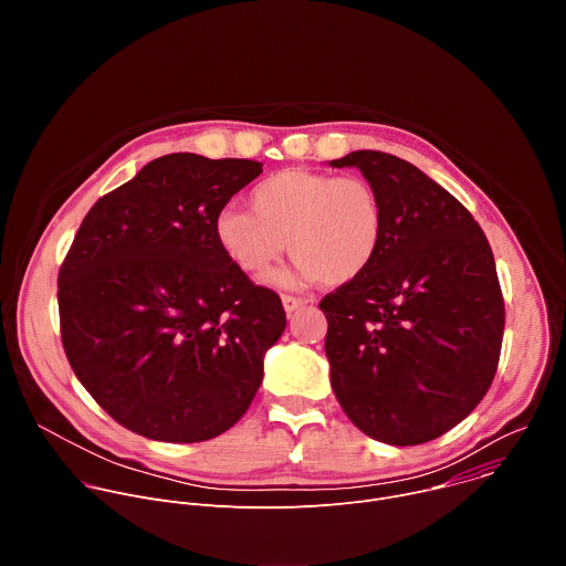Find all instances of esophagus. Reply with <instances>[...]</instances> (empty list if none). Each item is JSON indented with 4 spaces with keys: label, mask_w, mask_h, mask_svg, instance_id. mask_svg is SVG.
Wrapping results in <instances>:
<instances>
[{
    "label": "esophagus",
    "mask_w": 566,
    "mask_h": 566,
    "mask_svg": "<svg viewBox=\"0 0 566 566\" xmlns=\"http://www.w3.org/2000/svg\"><path fill=\"white\" fill-rule=\"evenodd\" d=\"M306 302H308V300H304V297H295V295H282V304H284V311H286V313H293V311L302 308Z\"/></svg>",
    "instance_id": "obj_1"
}]
</instances>
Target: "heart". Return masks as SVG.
<instances>
[{"instance_id":"b5f03b06","label":"heart","mask_w":566,"mask_h":566,"mask_svg":"<svg viewBox=\"0 0 566 566\" xmlns=\"http://www.w3.org/2000/svg\"><path fill=\"white\" fill-rule=\"evenodd\" d=\"M251 210L223 208L214 234L228 260L244 275L266 273L286 251L291 271L275 282L343 286L363 277L385 239V206L358 175L282 170L251 190Z\"/></svg>"}]
</instances>
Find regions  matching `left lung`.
<instances>
[{"label": "left lung", "mask_w": 566, "mask_h": 566, "mask_svg": "<svg viewBox=\"0 0 566 566\" xmlns=\"http://www.w3.org/2000/svg\"><path fill=\"white\" fill-rule=\"evenodd\" d=\"M385 206L371 269L325 295V352L345 415L367 437L419 446L486 396L504 338V297L486 234L439 184L398 156L358 149Z\"/></svg>", "instance_id": "8db88e82"}]
</instances>
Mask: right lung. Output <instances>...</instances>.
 Listing matches in <instances>:
<instances>
[{
    "label": "right lung",
    "mask_w": 566,
    "mask_h": 566,
    "mask_svg": "<svg viewBox=\"0 0 566 566\" xmlns=\"http://www.w3.org/2000/svg\"><path fill=\"white\" fill-rule=\"evenodd\" d=\"M260 175L249 158L160 156L101 197L73 237L57 275L64 354L98 406L140 437L208 441L260 389L286 313L214 234L230 197Z\"/></svg>",
    "instance_id": "obj_1"
}]
</instances>
